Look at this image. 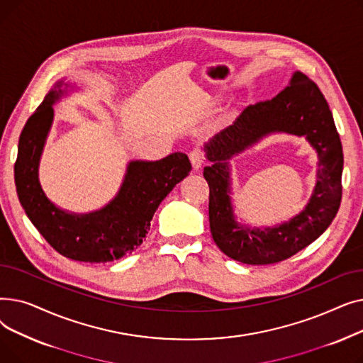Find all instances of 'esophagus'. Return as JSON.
<instances>
[{
    "instance_id": "obj_1",
    "label": "esophagus",
    "mask_w": 363,
    "mask_h": 363,
    "mask_svg": "<svg viewBox=\"0 0 363 363\" xmlns=\"http://www.w3.org/2000/svg\"><path fill=\"white\" fill-rule=\"evenodd\" d=\"M189 160H191V164H193L194 170H199V169L203 166V163H204V155H203V151H200V150H193L191 152H189Z\"/></svg>"
}]
</instances>
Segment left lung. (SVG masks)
Masks as SVG:
<instances>
[{
  "instance_id": "1",
  "label": "left lung",
  "mask_w": 363,
  "mask_h": 363,
  "mask_svg": "<svg viewBox=\"0 0 363 363\" xmlns=\"http://www.w3.org/2000/svg\"><path fill=\"white\" fill-rule=\"evenodd\" d=\"M285 131L306 136L318 152L317 185L307 207L274 228H250L235 220L230 203L229 159L263 136ZM203 175L211 188L208 220L219 249L237 262L271 264L285 260L313 242L335 218L341 203L342 147L333 113L318 85L296 72L272 100L245 107L233 125L204 145Z\"/></svg>"
}]
</instances>
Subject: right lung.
I'll use <instances>...</instances> for the list:
<instances>
[{"mask_svg": "<svg viewBox=\"0 0 363 363\" xmlns=\"http://www.w3.org/2000/svg\"><path fill=\"white\" fill-rule=\"evenodd\" d=\"M62 86L63 82L55 84L45 95L18 138L14 163L17 197L33 226L55 252L78 262L118 260L141 245L159 204L188 177L191 163L184 152H174L157 162H129L119 193L107 206L85 215L62 211L47 199L38 178L54 119L52 106L66 92Z\"/></svg>", "mask_w": 363, "mask_h": 363, "instance_id": "add662e5", "label": "right lung"}]
</instances>
